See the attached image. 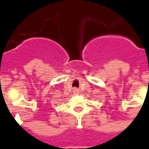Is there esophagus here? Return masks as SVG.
Here are the masks:
<instances>
[{
  "instance_id": "obj_1",
  "label": "esophagus",
  "mask_w": 149,
  "mask_h": 149,
  "mask_svg": "<svg viewBox=\"0 0 149 149\" xmlns=\"http://www.w3.org/2000/svg\"><path fill=\"white\" fill-rule=\"evenodd\" d=\"M78 92H79V91H78L77 88L73 89V93H74V94H78Z\"/></svg>"
}]
</instances>
